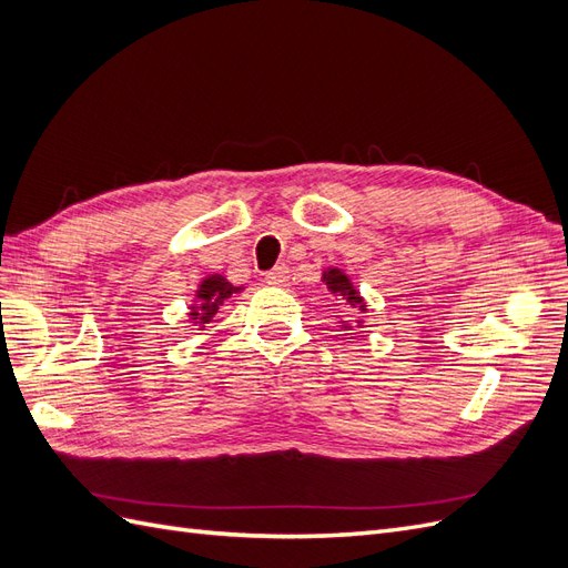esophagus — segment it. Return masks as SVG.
I'll use <instances>...</instances> for the list:
<instances>
[{"mask_svg":"<svg viewBox=\"0 0 568 568\" xmlns=\"http://www.w3.org/2000/svg\"><path fill=\"white\" fill-rule=\"evenodd\" d=\"M265 282H267L270 286H286V284H288V270H286L284 265L270 270V272L265 274Z\"/></svg>","mask_w":568,"mask_h":568,"instance_id":"34e87169","label":"esophagus"}]
</instances>
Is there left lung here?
<instances>
[{
    "mask_svg": "<svg viewBox=\"0 0 568 568\" xmlns=\"http://www.w3.org/2000/svg\"><path fill=\"white\" fill-rule=\"evenodd\" d=\"M322 282L326 284V288H329L334 296H341V301L346 303L351 311L367 313V305H365L363 296H359V291L353 286V282L348 280L346 272H341L338 267H326L322 272ZM343 329H348V326L343 324Z\"/></svg>",
    "mask_w": 568,
    "mask_h": 568,
    "instance_id": "left-lung-1",
    "label": "left lung"
}]
</instances>
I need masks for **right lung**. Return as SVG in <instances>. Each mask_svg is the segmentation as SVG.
Returning a JSON list of instances; mask_svg holds the SVG:
<instances>
[{"mask_svg": "<svg viewBox=\"0 0 568 568\" xmlns=\"http://www.w3.org/2000/svg\"><path fill=\"white\" fill-rule=\"evenodd\" d=\"M242 288L244 286H234L222 274H209L196 288V301L189 307V320L199 326L209 324L217 315L220 307L225 305V301H230L232 294H239Z\"/></svg>", "mask_w": 568, "mask_h": 568, "instance_id": "right-lung-1", "label": "right lung"}]
</instances>
